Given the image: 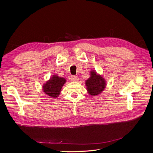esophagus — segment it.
<instances>
[{
	"label": "esophagus",
	"instance_id": "34e87169",
	"mask_svg": "<svg viewBox=\"0 0 153 153\" xmlns=\"http://www.w3.org/2000/svg\"><path fill=\"white\" fill-rule=\"evenodd\" d=\"M71 79L73 82H77L78 80V77L75 75H73V76H71Z\"/></svg>",
	"mask_w": 153,
	"mask_h": 153
}]
</instances>
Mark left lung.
Listing matches in <instances>:
<instances>
[{
	"mask_svg": "<svg viewBox=\"0 0 153 153\" xmlns=\"http://www.w3.org/2000/svg\"><path fill=\"white\" fill-rule=\"evenodd\" d=\"M87 90L90 95H98L105 88L106 82L104 78L98 75L96 71H91V76L85 81Z\"/></svg>",
	"mask_w": 153,
	"mask_h": 153,
	"instance_id": "8db88e82",
	"label": "left lung"
}]
</instances>
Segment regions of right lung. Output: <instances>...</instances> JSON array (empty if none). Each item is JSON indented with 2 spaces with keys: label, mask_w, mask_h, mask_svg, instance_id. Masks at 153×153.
Returning a JSON list of instances; mask_svg holds the SVG:
<instances>
[{
  "label": "right lung",
  "mask_w": 153,
  "mask_h": 153,
  "mask_svg": "<svg viewBox=\"0 0 153 153\" xmlns=\"http://www.w3.org/2000/svg\"><path fill=\"white\" fill-rule=\"evenodd\" d=\"M66 81L64 78L59 77L57 75H53V76L51 77L50 79L43 85V90L45 94L51 96L52 98H57Z\"/></svg>",
  "instance_id": "right-lung-1"
}]
</instances>
